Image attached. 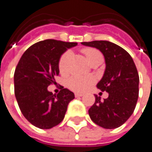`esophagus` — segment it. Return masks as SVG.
<instances>
[{"instance_id": "34e87169", "label": "esophagus", "mask_w": 152, "mask_h": 152, "mask_svg": "<svg viewBox=\"0 0 152 152\" xmlns=\"http://www.w3.org/2000/svg\"><path fill=\"white\" fill-rule=\"evenodd\" d=\"M84 94L83 93H79V92H77V93H75V96L76 97H79V96H83Z\"/></svg>"}]
</instances>
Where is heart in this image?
<instances>
[{
  "mask_svg": "<svg viewBox=\"0 0 152 152\" xmlns=\"http://www.w3.org/2000/svg\"><path fill=\"white\" fill-rule=\"evenodd\" d=\"M83 53L86 58L87 61L91 64L96 60H103L101 52L93 48H86L83 50ZM70 58V54L68 52L64 53L59 61V70L62 74L67 72L68 70V61ZM94 79L92 77H83V76H72L67 80V86L70 90L76 92L86 91L94 83Z\"/></svg>",
  "mask_w": 152,
  "mask_h": 152,
  "instance_id": "b5f03b06",
  "label": "heart"
}]
</instances>
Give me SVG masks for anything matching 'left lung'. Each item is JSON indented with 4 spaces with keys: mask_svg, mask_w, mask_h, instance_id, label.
Returning <instances> with one entry per match:
<instances>
[{
    "mask_svg": "<svg viewBox=\"0 0 152 152\" xmlns=\"http://www.w3.org/2000/svg\"><path fill=\"white\" fill-rule=\"evenodd\" d=\"M102 53L106 68L96 87L107 91L109 96L101 101L95 95L89 115L96 125L114 129L124 124L133 115L139 97L140 77L131 56L121 47L109 41L81 42Z\"/></svg>",
    "mask_w": 152,
    "mask_h": 152,
    "instance_id": "1",
    "label": "left lung"
}]
</instances>
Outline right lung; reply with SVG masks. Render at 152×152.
<instances>
[{
	"label": "right lung",
	"instance_id": "right-lung-1",
	"mask_svg": "<svg viewBox=\"0 0 152 152\" xmlns=\"http://www.w3.org/2000/svg\"><path fill=\"white\" fill-rule=\"evenodd\" d=\"M77 42L47 39L36 42L23 54L14 72V93L23 115L32 125L50 129L64 119L74 94L61 88L56 95L48 91L59 74V61Z\"/></svg>",
	"mask_w": 152,
	"mask_h": 152
}]
</instances>
